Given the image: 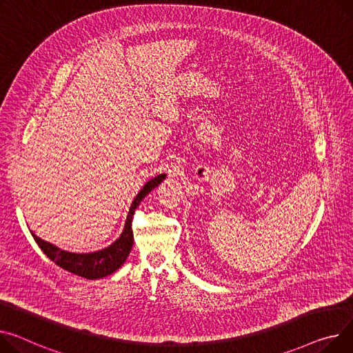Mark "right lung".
Listing matches in <instances>:
<instances>
[{
  "label": "right lung",
  "mask_w": 353,
  "mask_h": 353,
  "mask_svg": "<svg viewBox=\"0 0 353 353\" xmlns=\"http://www.w3.org/2000/svg\"><path fill=\"white\" fill-rule=\"evenodd\" d=\"M164 177H166V174H159L153 179H150L143 185V189L137 193L136 199L133 200V203L130 205L122 236L119 237V240H116L110 247H108L102 251L90 252V254H74V252L59 250L58 247L41 240L39 237L35 236L34 232H31L32 237H34L35 243L39 245V248L43 251V254L48 256L51 261H54L58 267H61L69 272L88 278V279H97V278H103L106 275H110L126 261V258L129 256V252L132 250V245H133L132 220H133V214H134L137 205L154 189L157 184H160V181L164 180Z\"/></svg>",
  "instance_id": "right-lung-1"
}]
</instances>
